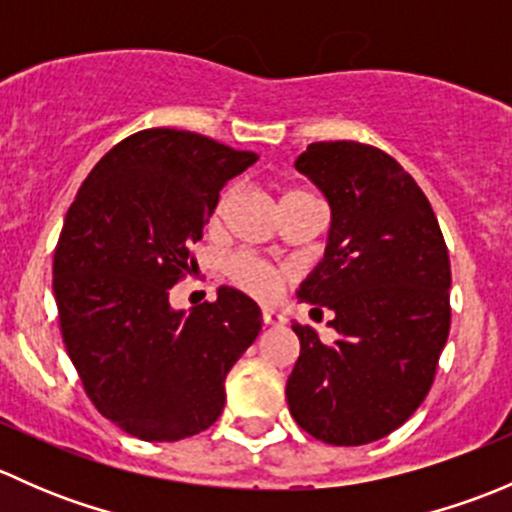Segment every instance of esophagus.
Masks as SVG:
<instances>
[{
    "mask_svg": "<svg viewBox=\"0 0 512 512\" xmlns=\"http://www.w3.org/2000/svg\"><path fill=\"white\" fill-rule=\"evenodd\" d=\"M262 322L270 324V327H280V324H285L287 319H285V314L277 312V309L265 307V309H262Z\"/></svg>",
    "mask_w": 512,
    "mask_h": 512,
    "instance_id": "1",
    "label": "esophagus"
}]
</instances>
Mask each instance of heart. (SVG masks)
Masks as SVG:
<instances>
[{"instance_id":"1","label":"heart","mask_w":512,"mask_h":512,"mask_svg":"<svg viewBox=\"0 0 512 512\" xmlns=\"http://www.w3.org/2000/svg\"><path fill=\"white\" fill-rule=\"evenodd\" d=\"M297 195H309L304 190H292L285 198H297ZM232 198H235V188L227 185L223 193L218 195L213 205V213H210V223L218 225L223 220V215L230 208ZM225 275L242 292L252 294L257 299H270L280 292L282 282L287 280V272L282 267L272 265V262L262 260V257L252 255V252H235L225 260Z\"/></svg>"}]
</instances>
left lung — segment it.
Returning a JSON list of instances; mask_svg holds the SVG:
<instances>
[{"label":"left lung","mask_w":512,"mask_h":512,"mask_svg":"<svg viewBox=\"0 0 512 512\" xmlns=\"http://www.w3.org/2000/svg\"><path fill=\"white\" fill-rule=\"evenodd\" d=\"M294 165L332 205L324 260L297 297L332 309L339 339L292 324L289 414L319 441L364 446L396 431L436 379L451 329L448 247L423 190L381 148L309 143Z\"/></svg>","instance_id":"1"}]
</instances>
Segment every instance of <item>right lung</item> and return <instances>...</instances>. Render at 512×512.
Listing matches in <instances>:
<instances>
[{
  "label": "right lung",
  "mask_w": 512,
  "mask_h": 512,
  "mask_svg": "<svg viewBox=\"0 0 512 512\" xmlns=\"http://www.w3.org/2000/svg\"><path fill=\"white\" fill-rule=\"evenodd\" d=\"M257 156L193 131L146 128L111 148L76 193L54 252L61 337L98 414L141 441L218 421L225 376L262 329L247 294L173 312L230 178Z\"/></svg>",
  "instance_id": "1"
}]
</instances>
